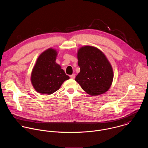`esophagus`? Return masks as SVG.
Listing matches in <instances>:
<instances>
[{"label":"esophagus","instance_id":"esophagus-1","mask_svg":"<svg viewBox=\"0 0 148 148\" xmlns=\"http://www.w3.org/2000/svg\"><path fill=\"white\" fill-rule=\"evenodd\" d=\"M69 76H70V77H71V79H74L75 78V74H72V75H70Z\"/></svg>","mask_w":148,"mask_h":148}]
</instances>
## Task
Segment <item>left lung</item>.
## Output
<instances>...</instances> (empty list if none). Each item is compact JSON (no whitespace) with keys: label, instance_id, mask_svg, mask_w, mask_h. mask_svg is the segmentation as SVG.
<instances>
[{"label":"left lung","instance_id":"obj_1","mask_svg":"<svg viewBox=\"0 0 148 148\" xmlns=\"http://www.w3.org/2000/svg\"><path fill=\"white\" fill-rule=\"evenodd\" d=\"M80 72L75 80L88 95L103 94L110 88L113 79L111 64L104 53L98 48L86 45L77 52Z\"/></svg>","mask_w":148,"mask_h":148}]
</instances>
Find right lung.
<instances>
[{"label": "right lung", "mask_w": 148, "mask_h": 148, "mask_svg": "<svg viewBox=\"0 0 148 148\" xmlns=\"http://www.w3.org/2000/svg\"><path fill=\"white\" fill-rule=\"evenodd\" d=\"M57 55L56 50L49 48L41 53L36 60L32 71L31 81L38 93L52 94L69 79L61 66L56 63Z\"/></svg>", "instance_id": "obj_1"}]
</instances>
